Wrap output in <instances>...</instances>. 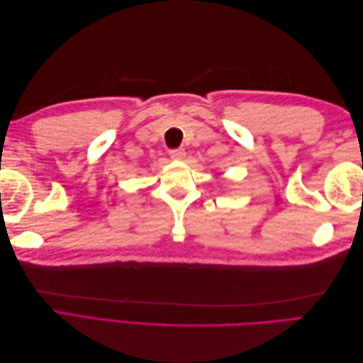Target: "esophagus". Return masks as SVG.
<instances>
[{"mask_svg": "<svg viewBox=\"0 0 363 363\" xmlns=\"http://www.w3.org/2000/svg\"><path fill=\"white\" fill-rule=\"evenodd\" d=\"M169 156L174 160H183L186 157V151H184V148H175V150L169 151Z\"/></svg>", "mask_w": 363, "mask_h": 363, "instance_id": "obj_1", "label": "esophagus"}]
</instances>
